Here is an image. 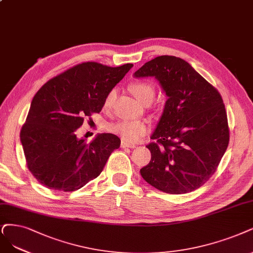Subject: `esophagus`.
I'll return each mask as SVG.
<instances>
[{
  "instance_id": "esophagus-1",
  "label": "esophagus",
  "mask_w": 253,
  "mask_h": 253,
  "mask_svg": "<svg viewBox=\"0 0 253 253\" xmlns=\"http://www.w3.org/2000/svg\"><path fill=\"white\" fill-rule=\"evenodd\" d=\"M121 147L122 148H130V149H133V148H135L136 146L134 145V144H130V143H127V142H124V141H122V143H121Z\"/></svg>"
}]
</instances>
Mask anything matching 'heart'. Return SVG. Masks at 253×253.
<instances>
[{
  "label": "heart",
  "instance_id": "heart-1",
  "mask_svg": "<svg viewBox=\"0 0 253 253\" xmlns=\"http://www.w3.org/2000/svg\"><path fill=\"white\" fill-rule=\"evenodd\" d=\"M130 90L136 97V99L142 102L144 105H149L155 96V87L151 82L137 81L130 84ZM117 96V90L111 89L104 99V107L109 108L114 103ZM108 131L120 136L124 142L134 143L141 139L144 135L149 132V125L144 121H132V120H120L111 123L107 126Z\"/></svg>",
  "mask_w": 253,
  "mask_h": 253
}]
</instances>
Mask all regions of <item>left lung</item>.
<instances>
[{
	"label": "left lung",
	"mask_w": 253,
	"mask_h": 253,
	"mask_svg": "<svg viewBox=\"0 0 253 253\" xmlns=\"http://www.w3.org/2000/svg\"><path fill=\"white\" fill-rule=\"evenodd\" d=\"M133 76L154 77L166 92L163 115L147 148L151 161L143 178L168 194L199 189L216 172L229 142L225 106L219 91L190 63L163 55Z\"/></svg>",
	"instance_id": "obj_1"
}]
</instances>
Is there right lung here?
I'll return each instance as SVG.
<instances>
[{"instance_id": "obj_1", "label": "right lung", "mask_w": 253, "mask_h": 253, "mask_svg": "<svg viewBox=\"0 0 253 253\" xmlns=\"http://www.w3.org/2000/svg\"><path fill=\"white\" fill-rule=\"evenodd\" d=\"M133 67L83 62L49 80L35 93L21 142L28 169L42 185L60 192L81 189L95 179L121 139L98 134L90 143L78 138L84 118L100 112L107 93Z\"/></svg>"}]
</instances>
